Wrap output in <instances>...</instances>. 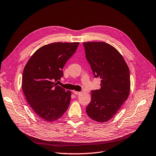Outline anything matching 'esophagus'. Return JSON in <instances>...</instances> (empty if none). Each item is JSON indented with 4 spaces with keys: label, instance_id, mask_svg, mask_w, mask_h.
I'll list each match as a JSON object with an SVG mask.
<instances>
[{
    "label": "esophagus",
    "instance_id": "esophagus-1",
    "mask_svg": "<svg viewBox=\"0 0 156 156\" xmlns=\"http://www.w3.org/2000/svg\"><path fill=\"white\" fill-rule=\"evenodd\" d=\"M73 93L74 94H76V95H80V94H82L81 92H78V91H75V90H73Z\"/></svg>",
    "mask_w": 156,
    "mask_h": 156
}]
</instances>
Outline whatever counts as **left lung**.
Segmentation results:
<instances>
[{
  "label": "left lung",
  "mask_w": 156,
  "mask_h": 156,
  "mask_svg": "<svg viewBox=\"0 0 156 156\" xmlns=\"http://www.w3.org/2000/svg\"><path fill=\"white\" fill-rule=\"evenodd\" d=\"M85 56L101 88L91 90L86 112L99 123L111 119L127 100L130 80L128 66L118 51L103 42L83 43Z\"/></svg>",
  "instance_id": "8db88e82"
}]
</instances>
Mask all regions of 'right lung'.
<instances>
[{
	"instance_id": "right-lung-1",
	"label": "right lung",
	"mask_w": 156,
	"mask_h": 156,
	"mask_svg": "<svg viewBox=\"0 0 156 156\" xmlns=\"http://www.w3.org/2000/svg\"><path fill=\"white\" fill-rule=\"evenodd\" d=\"M79 42H55L35 51L24 69L22 87L28 104L40 119L53 122L67 111L71 93L55 82L63 76L62 69L76 52Z\"/></svg>"
}]
</instances>
